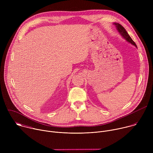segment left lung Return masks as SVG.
I'll return each instance as SVG.
<instances>
[{
	"label": "left lung",
	"mask_w": 153,
	"mask_h": 153,
	"mask_svg": "<svg viewBox=\"0 0 153 153\" xmlns=\"http://www.w3.org/2000/svg\"><path fill=\"white\" fill-rule=\"evenodd\" d=\"M116 26V28H117V30H118V31L119 32V33L120 34V35L124 38L128 42L131 43L132 45H134L135 47H137V45L135 43V42L133 40V39L131 38V37L129 36V35L128 34V33L126 32V30L123 28V27H122L120 24H118V23H114V24Z\"/></svg>",
	"instance_id": "left-lung-1"
}]
</instances>
